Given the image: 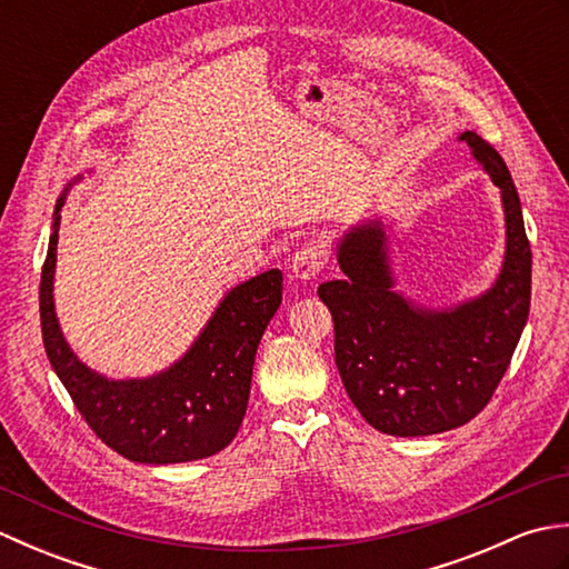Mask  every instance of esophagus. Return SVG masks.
<instances>
[{"mask_svg":"<svg viewBox=\"0 0 569 569\" xmlns=\"http://www.w3.org/2000/svg\"><path fill=\"white\" fill-rule=\"evenodd\" d=\"M325 263H328V249L320 241H310V244L296 251L291 271L298 281H310V278H316L325 269Z\"/></svg>","mask_w":569,"mask_h":569,"instance_id":"esophagus-1","label":"esophagus"}]
</instances>
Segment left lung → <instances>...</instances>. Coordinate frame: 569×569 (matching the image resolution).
<instances>
[{"instance_id":"1","label":"left lung","mask_w":569,"mask_h":569,"mask_svg":"<svg viewBox=\"0 0 569 569\" xmlns=\"http://www.w3.org/2000/svg\"><path fill=\"white\" fill-rule=\"evenodd\" d=\"M501 190L506 253L489 291L455 308L416 306L396 291L381 220L355 224L337 247L345 278L318 288L335 320V361L369 426L420 438L481 413L521 340L530 310V244L509 168L475 131L459 134Z\"/></svg>"}]
</instances>
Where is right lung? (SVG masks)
Instances as JSON below:
<instances>
[{
  "instance_id": "1",
  "label": "right lung",
  "mask_w": 569,
  "mask_h": 569,
  "mask_svg": "<svg viewBox=\"0 0 569 569\" xmlns=\"http://www.w3.org/2000/svg\"><path fill=\"white\" fill-rule=\"evenodd\" d=\"M66 192L53 212L39 306L48 361L72 403L92 432L131 462L178 465L224 450L244 420L253 357L281 306L283 273L269 269L234 286L198 340L166 371L147 379H107L76 357L56 318L53 273Z\"/></svg>"
}]
</instances>
